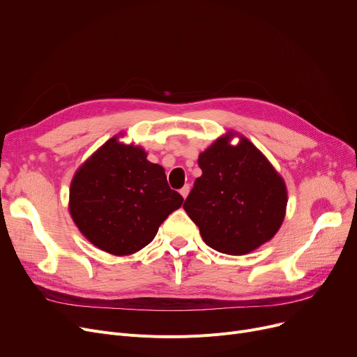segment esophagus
I'll list each match as a JSON object with an SVG mask.
<instances>
[{"mask_svg":"<svg viewBox=\"0 0 357 357\" xmlns=\"http://www.w3.org/2000/svg\"><path fill=\"white\" fill-rule=\"evenodd\" d=\"M188 194H190V185L186 183V185H183V188L181 190V195H182L183 198H186V197H188Z\"/></svg>","mask_w":357,"mask_h":357,"instance_id":"esophagus-1","label":"esophagus"}]
</instances>
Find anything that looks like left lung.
Masks as SVG:
<instances>
[{"mask_svg":"<svg viewBox=\"0 0 357 357\" xmlns=\"http://www.w3.org/2000/svg\"><path fill=\"white\" fill-rule=\"evenodd\" d=\"M233 131L199 155L202 175L183 202L211 249L246 255L269 241L284 221L287 186L264 153L246 137L230 144Z\"/></svg>","mask_w":357,"mask_h":357,"instance_id":"obj_1","label":"left lung"}]
</instances>
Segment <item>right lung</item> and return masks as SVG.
Here are the masks:
<instances>
[{
    "mask_svg": "<svg viewBox=\"0 0 357 357\" xmlns=\"http://www.w3.org/2000/svg\"><path fill=\"white\" fill-rule=\"evenodd\" d=\"M140 146L105 142L75 174L69 211L79 231L116 256L147 246L183 198L169 188L165 169Z\"/></svg>",
    "mask_w": 357,
    "mask_h": 357,
    "instance_id": "1",
    "label": "right lung"
}]
</instances>
